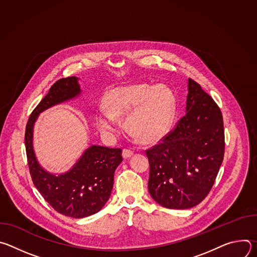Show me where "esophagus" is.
<instances>
[{
	"instance_id": "34e87169",
	"label": "esophagus",
	"mask_w": 257,
	"mask_h": 257,
	"mask_svg": "<svg viewBox=\"0 0 257 257\" xmlns=\"http://www.w3.org/2000/svg\"><path fill=\"white\" fill-rule=\"evenodd\" d=\"M122 156L124 159H128V158H131L133 156V152L130 151V150H123V153H122Z\"/></svg>"
}]
</instances>
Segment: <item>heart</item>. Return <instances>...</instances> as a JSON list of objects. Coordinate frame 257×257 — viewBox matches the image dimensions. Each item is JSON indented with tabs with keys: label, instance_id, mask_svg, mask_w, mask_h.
Listing matches in <instances>:
<instances>
[{
	"label": "heart",
	"instance_id": "b5f03b06",
	"mask_svg": "<svg viewBox=\"0 0 257 257\" xmlns=\"http://www.w3.org/2000/svg\"><path fill=\"white\" fill-rule=\"evenodd\" d=\"M103 107L95 114L98 130L112 135L117 120L124 117L126 131L141 143L164 138L176 116L177 101L173 91L164 85L135 83L109 89L103 96Z\"/></svg>",
	"mask_w": 257,
	"mask_h": 257
}]
</instances>
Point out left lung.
<instances>
[{
  "instance_id": "1",
  "label": "left lung",
  "mask_w": 257,
  "mask_h": 257,
  "mask_svg": "<svg viewBox=\"0 0 257 257\" xmlns=\"http://www.w3.org/2000/svg\"><path fill=\"white\" fill-rule=\"evenodd\" d=\"M184 115L163 141L146 151L150 161L149 192L171 209L191 208L210 191L224 159L221 109L192 79Z\"/></svg>"
}]
</instances>
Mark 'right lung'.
Returning a JSON list of instances; mask_svg holds the SVG:
<instances>
[{"mask_svg": "<svg viewBox=\"0 0 257 257\" xmlns=\"http://www.w3.org/2000/svg\"><path fill=\"white\" fill-rule=\"evenodd\" d=\"M78 77L58 80L34 108L25 130V146L33 184L58 212L82 218L98 212L106 203L114 185V174L122 163V150L91 145L67 172L56 174L46 170L33 149V129L46 109L78 98L81 95Z\"/></svg>", "mask_w": 257, "mask_h": 257, "instance_id": "1", "label": "right lung"}]
</instances>
